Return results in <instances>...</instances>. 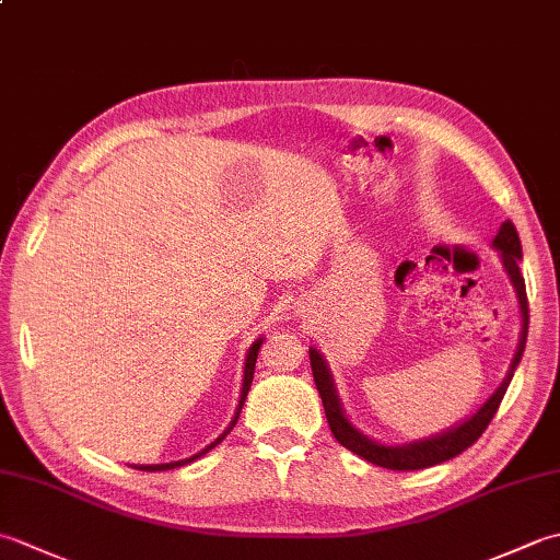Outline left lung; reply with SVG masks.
<instances>
[{
    "label": "left lung",
    "mask_w": 560,
    "mask_h": 560,
    "mask_svg": "<svg viewBox=\"0 0 560 560\" xmlns=\"http://www.w3.org/2000/svg\"><path fill=\"white\" fill-rule=\"evenodd\" d=\"M493 249H498L501 255L503 269L510 277V283H513L517 303H520V317H522V327H520V341L513 361H510L508 373L503 377V383L493 389V395L486 399L481 407L474 411L467 419L455 423L443 433H435L431 438H421L413 440V443H404V445H385L377 443V440L368 438L355 428L347 411H343V404L339 399V392L335 385V375H331L329 365L325 361V355L319 353L315 347L307 349L311 353V365H313V375H315V385L319 397H323V407L327 413V423L331 428V433L339 440V445L351 450L353 455H359L368 459L371 464H377V467L385 469H395V471H413V469H425L433 467V464L447 462L452 457H457L459 452L467 450L479 440V435L486 431V425L491 423L493 413L498 411V404H501L505 389L510 385V380L515 375V368L522 359V351H525V341H527V327H529V307H527V291H525V279L520 273V261H522V245H520V235L515 231V225L505 221L501 225V231L493 237L491 243Z\"/></svg>",
    "instance_id": "obj_1"
}]
</instances>
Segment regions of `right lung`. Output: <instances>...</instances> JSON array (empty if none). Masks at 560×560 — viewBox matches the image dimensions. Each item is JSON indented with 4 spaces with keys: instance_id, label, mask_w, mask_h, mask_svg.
I'll list each match as a JSON object with an SVG mask.
<instances>
[{
    "instance_id": "obj_1",
    "label": "right lung",
    "mask_w": 560,
    "mask_h": 560,
    "mask_svg": "<svg viewBox=\"0 0 560 560\" xmlns=\"http://www.w3.org/2000/svg\"><path fill=\"white\" fill-rule=\"evenodd\" d=\"M261 343H265V337H259V339H255L253 341V347H249V351H247V355H245V368H243V387H241V399H237V407H235V416H233V421H231V425L225 428V431L213 440L211 445H207L205 450H199L197 455H192V457H185V459H177V462H165V464H132L135 469H139V471H168V469H175V467H185V464H189V462H195V459H199L201 455H207L209 450H213L217 447L221 440L229 435L231 431H233V425H235V421H237V416H241V411H243V404H245V399H247V392H249V385H253V375H255V363H257V353H259V347Z\"/></svg>"
}]
</instances>
